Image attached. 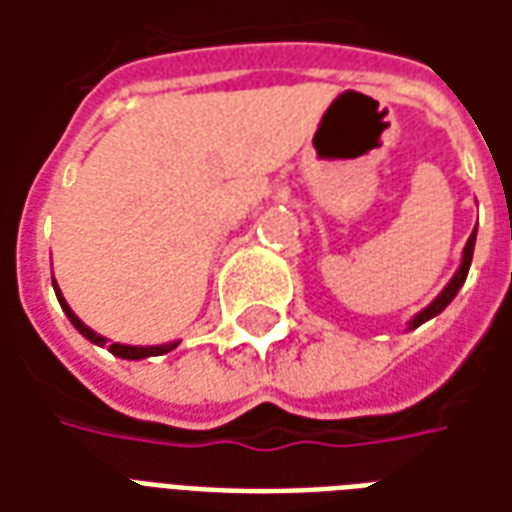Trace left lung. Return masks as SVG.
Wrapping results in <instances>:
<instances>
[{"label":"left lung","instance_id":"left-lung-1","mask_svg":"<svg viewBox=\"0 0 512 512\" xmlns=\"http://www.w3.org/2000/svg\"><path fill=\"white\" fill-rule=\"evenodd\" d=\"M474 238H477V227H474V233L469 235V241H466V246H463V257H461V266H458V271H455V277L447 282V288L441 290L436 299L430 301L428 307L422 312H417L411 321H408V329H417V326H422L425 321H430V318H436L447 304H450L452 299H455V293L461 290V285L466 282V274H469V266H472V255H474Z\"/></svg>","mask_w":512,"mask_h":512}]
</instances>
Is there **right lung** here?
<instances>
[{
	"label": "right lung",
	"mask_w": 512,
	"mask_h": 512,
	"mask_svg": "<svg viewBox=\"0 0 512 512\" xmlns=\"http://www.w3.org/2000/svg\"><path fill=\"white\" fill-rule=\"evenodd\" d=\"M54 293H57V299H60V307H62V310H65V315H68V321H71L73 326H76V329H79V332H82L84 337H87V340H90V343L101 345V348H104V345H106V348H109V351H112V354H115V356H120V359H147V356L169 354L172 348H178V343H167V345H120V343H109L106 337H101V334H95L93 329H90V326H84V323L79 321V318H76V312H73L71 307H68V301L62 299V293H60V288H57V282H54Z\"/></svg>",
	"instance_id": "obj_1"
}]
</instances>
